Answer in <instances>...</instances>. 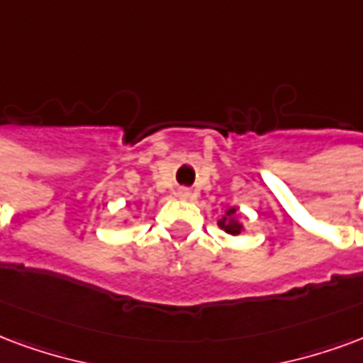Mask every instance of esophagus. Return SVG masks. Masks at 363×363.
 <instances>
[{"mask_svg": "<svg viewBox=\"0 0 363 363\" xmlns=\"http://www.w3.org/2000/svg\"><path fill=\"white\" fill-rule=\"evenodd\" d=\"M179 196H181V198H190V190L189 189H181V190H179Z\"/></svg>", "mask_w": 363, "mask_h": 363, "instance_id": "obj_1", "label": "esophagus"}]
</instances>
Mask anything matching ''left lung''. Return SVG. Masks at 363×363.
<instances>
[{"label":"left lung","mask_w":363,"mask_h":363,"mask_svg":"<svg viewBox=\"0 0 363 363\" xmlns=\"http://www.w3.org/2000/svg\"><path fill=\"white\" fill-rule=\"evenodd\" d=\"M236 209H229V216H235ZM219 225H221L223 229L227 230L229 235H240V229H242V225H238V221H235V219H230V221H225V217H223L221 221H219Z\"/></svg>","instance_id":"8db88e82"}]
</instances>
